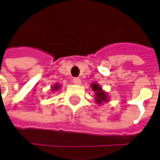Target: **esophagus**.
<instances>
[{"mask_svg": "<svg viewBox=\"0 0 160 160\" xmlns=\"http://www.w3.org/2000/svg\"><path fill=\"white\" fill-rule=\"evenodd\" d=\"M73 82H74L75 84H77V85H80V84H81V80L78 78H75L73 79Z\"/></svg>", "mask_w": 160, "mask_h": 160, "instance_id": "1", "label": "esophagus"}]
</instances>
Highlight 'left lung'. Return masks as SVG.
<instances>
[{"instance_id": "1", "label": "left lung", "mask_w": 160, "mask_h": 160, "mask_svg": "<svg viewBox=\"0 0 160 160\" xmlns=\"http://www.w3.org/2000/svg\"><path fill=\"white\" fill-rule=\"evenodd\" d=\"M91 87L92 89L93 92H95V102H96V104L102 105L105 102H108L109 96H108V92H106L98 83L92 82Z\"/></svg>"}]
</instances>
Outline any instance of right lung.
I'll return each mask as SVG.
<instances>
[{
  "label": "right lung",
  "mask_w": 160,
  "mask_h": 160,
  "mask_svg": "<svg viewBox=\"0 0 160 160\" xmlns=\"http://www.w3.org/2000/svg\"><path fill=\"white\" fill-rule=\"evenodd\" d=\"M60 89H61V85L59 83H55V84H53L52 86V92H56V91L60 90Z\"/></svg>",
  "instance_id": "add662e5"
}]
</instances>
